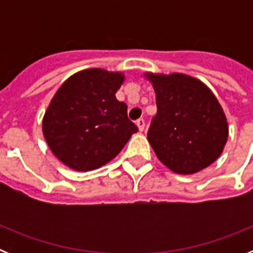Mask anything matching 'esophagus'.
I'll return each mask as SVG.
<instances>
[{
    "label": "esophagus",
    "mask_w": 253,
    "mask_h": 253,
    "mask_svg": "<svg viewBox=\"0 0 253 253\" xmlns=\"http://www.w3.org/2000/svg\"><path fill=\"white\" fill-rule=\"evenodd\" d=\"M137 125H138V129L142 131V130H144V126H146V122H144V119H142V118H140V119L137 120Z\"/></svg>",
    "instance_id": "1"
}]
</instances>
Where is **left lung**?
<instances>
[{
  "instance_id": "obj_1",
  "label": "left lung",
  "mask_w": 253,
  "mask_h": 253,
  "mask_svg": "<svg viewBox=\"0 0 253 253\" xmlns=\"http://www.w3.org/2000/svg\"><path fill=\"white\" fill-rule=\"evenodd\" d=\"M156 92L157 114L148 129L149 144L171 171L191 175L222 154L228 123L214 93L182 73H147Z\"/></svg>"
}]
</instances>
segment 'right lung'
<instances>
[{"label": "right lung", "instance_id": "right-lung-1", "mask_svg": "<svg viewBox=\"0 0 253 253\" xmlns=\"http://www.w3.org/2000/svg\"><path fill=\"white\" fill-rule=\"evenodd\" d=\"M123 82V73L90 68L71 76L55 92L43 118V134L69 169H100L138 131L126 104L115 97Z\"/></svg>", "mask_w": 253, "mask_h": 253}]
</instances>
